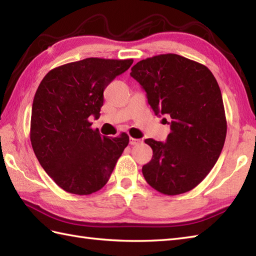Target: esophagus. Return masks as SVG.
<instances>
[{"label":"esophagus","mask_w":256,"mask_h":256,"mask_svg":"<svg viewBox=\"0 0 256 256\" xmlns=\"http://www.w3.org/2000/svg\"><path fill=\"white\" fill-rule=\"evenodd\" d=\"M142 140H138V138H130V144L131 145H138L140 144Z\"/></svg>","instance_id":"esophagus-1"}]
</instances>
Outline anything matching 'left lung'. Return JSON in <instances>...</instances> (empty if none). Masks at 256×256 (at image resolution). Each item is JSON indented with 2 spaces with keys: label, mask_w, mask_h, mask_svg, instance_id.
Listing matches in <instances>:
<instances>
[{
  "label": "left lung",
  "mask_w": 256,
  "mask_h": 256,
  "mask_svg": "<svg viewBox=\"0 0 256 256\" xmlns=\"http://www.w3.org/2000/svg\"><path fill=\"white\" fill-rule=\"evenodd\" d=\"M130 74L156 116L170 118L165 143L145 140L153 150L142 168L145 180L164 194L187 192L204 180L224 148L226 120L219 84L204 64L176 54L146 58Z\"/></svg>",
  "instance_id": "left-lung-1"
}]
</instances>
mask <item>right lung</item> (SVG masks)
Masks as SVG:
<instances>
[{
  "mask_svg": "<svg viewBox=\"0 0 256 256\" xmlns=\"http://www.w3.org/2000/svg\"><path fill=\"white\" fill-rule=\"evenodd\" d=\"M132 64L133 59L86 58L50 70L38 86L30 142L42 167L64 192L100 190L128 146V134L101 136L88 118L100 116L103 91Z\"/></svg>",
  "mask_w": 256,
  "mask_h": 256,
  "instance_id": "obj_1",
  "label": "right lung"
}]
</instances>
